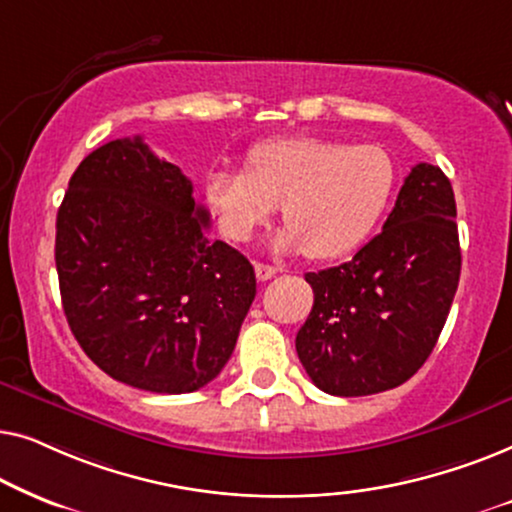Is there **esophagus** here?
<instances>
[{
  "instance_id": "esophagus-1",
  "label": "esophagus",
  "mask_w": 512,
  "mask_h": 512,
  "mask_svg": "<svg viewBox=\"0 0 512 512\" xmlns=\"http://www.w3.org/2000/svg\"><path fill=\"white\" fill-rule=\"evenodd\" d=\"M254 270H256L258 282H268V279L277 275V270L272 268V265H265V263H254Z\"/></svg>"
}]
</instances>
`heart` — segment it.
<instances>
[{
	"instance_id": "b5f03b06",
	"label": "heart",
	"mask_w": 512,
	"mask_h": 512,
	"mask_svg": "<svg viewBox=\"0 0 512 512\" xmlns=\"http://www.w3.org/2000/svg\"><path fill=\"white\" fill-rule=\"evenodd\" d=\"M396 188V163L382 146L291 135L251 146L247 170H214L205 198L233 242H249L282 207L279 251L331 261L373 233Z\"/></svg>"
}]
</instances>
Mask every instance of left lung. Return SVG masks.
<instances>
[{
  "mask_svg": "<svg viewBox=\"0 0 512 512\" xmlns=\"http://www.w3.org/2000/svg\"><path fill=\"white\" fill-rule=\"evenodd\" d=\"M457 202L436 165L410 170L382 233L352 261L307 272L310 317L296 335L305 373L331 396L408 382L436 347L459 286Z\"/></svg>",
  "mask_w": 512,
  "mask_h": 512,
  "instance_id": "8db88e82",
  "label": "left lung"
}]
</instances>
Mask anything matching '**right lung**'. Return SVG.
Returning a JSON list of instances; mask_svg holds the SVG:
<instances>
[{"label": "right lung", "instance_id": "1", "mask_svg": "<svg viewBox=\"0 0 512 512\" xmlns=\"http://www.w3.org/2000/svg\"><path fill=\"white\" fill-rule=\"evenodd\" d=\"M207 228L191 179L142 137L114 139L76 167L55 221V268L67 324L109 377L188 394L228 363L256 275Z\"/></svg>", "mask_w": 512, "mask_h": 512}]
</instances>
